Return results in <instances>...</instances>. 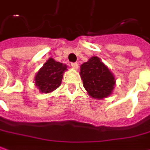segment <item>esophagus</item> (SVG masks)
I'll list each match as a JSON object with an SVG mask.
<instances>
[{
	"label": "esophagus",
	"instance_id": "esophagus-1",
	"mask_svg": "<svg viewBox=\"0 0 150 150\" xmlns=\"http://www.w3.org/2000/svg\"><path fill=\"white\" fill-rule=\"evenodd\" d=\"M71 66H72V68L78 69V64L77 63H71Z\"/></svg>",
	"mask_w": 150,
	"mask_h": 150
}]
</instances>
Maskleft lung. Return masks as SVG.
Returning a JSON list of instances; mask_svg holds the SVG:
<instances>
[{"instance_id":"obj_1","label":"left lung","mask_w":150,"mask_h":150,"mask_svg":"<svg viewBox=\"0 0 150 150\" xmlns=\"http://www.w3.org/2000/svg\"><path fill=\"white\" fill-rule=\"evenodd\" d=\"M80 75L84 87L91 97L102 99L112 94L115 78L98 57H91L81 64Z\"/></svg>"}]
</instances>
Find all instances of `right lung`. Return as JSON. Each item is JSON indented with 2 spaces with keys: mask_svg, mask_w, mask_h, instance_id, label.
Wrapping results in <instances>:
<instances>
[{
  "mask_svg": "<svg viewBox=\"0 0 150 150\" xmlns=\"http://www.w3.org/2000/svg\"><path fill=\"white\" fill-rule=\"evenodd\" d=\"M66 69L65 64L57 62L52 58L49 59L35 76V84L40 92L49 93L59 87Z\"/></svg>",
  "mask_w": 150,
  "mask_h": 150,
  "instance_id": "add662e5",
  "label": "right lung"
}]
</instances>
